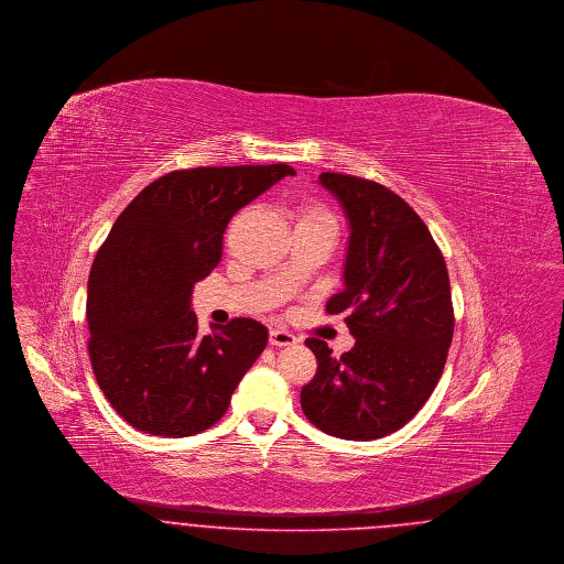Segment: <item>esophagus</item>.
Returning a JSON list of instances; mask_svg holds the SVG:
<instances>
[{"label": "esophagus", "instance_id": "esophagus-1", "mask_svg": "<svg viewBox=\"0 0 564 564\" xmlns=\"http://www.w3.org/2000/svg\"><path fill=\"white\" fill-rule=\"evenodd\" d=\"M268 340H270L272 347H290V345L299 343V338L292 332L283 330V328H272Z\"/></svg>", "mask_w": 564, "mask_h": 564}]
</instances>
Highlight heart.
<instances>
[{
    "instance_id": "b5f03b06",
    "label": "heart",
    "mask_w": 564,
    "mask_h": 564,
    "mask_svg": "<svg viewBox=\"0 0 564 564\" xmlns=\"http://www.w3.org/2000/svg\"><path fill=\"white\" fill-rule=\"evenodd\" d=\"M330 228L332 232H336V221L330 215L328 208L319 206V204H304L296 210V228Z\"/></svg>"
}]
</instances>
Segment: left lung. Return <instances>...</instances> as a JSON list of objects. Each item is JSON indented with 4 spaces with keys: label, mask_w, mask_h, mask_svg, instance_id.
<instances>
[{
    "label": "left lung",
    "mask_w": 564,
    "mask_h": 564,
    "mask_svg": "<svg viewBox=\"0 0 564 564\" xmlns=\"http://www.w3.org/2000/svg\"><path fill=\"white\" fill-rule=\"evenodd\" d=\"M319 183L349 221L343 292L328 315H345L356 345L340 358L306 338L317 372L300 392L319 431L372 441L402 429L431 398L454 336L449 274L420 215L388 187L322 172Z\"/></svg>",
    "instance_id": "left-lung-1"
}]
</instances>
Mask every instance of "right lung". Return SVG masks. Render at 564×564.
Listing matches in <instances>:
<instances>
[{
	"mask_svg": "<svg viewBox=\"0 0 564 564\" xmlns=\"http://www.w3.org/2000/svg\"><path fill=\"white\" fill-rule=\"evenodd\" d=\"M288 164L174 170L119 215L87 285L89 358L104 397L135 431L192 436L217 424L268 330L236 317L199 334L194 285L219 264L234 215Z\"/></svg>",
	"mask_w": 564,
	"mask_h": 564,
	"instance_id": "obj_1",
	"label": "right lung"
}]
</instances>
